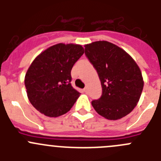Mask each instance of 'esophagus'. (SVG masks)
<instances>
[{
    "mask_svg": "<svg viewBox=\"0 0 161 161\" xmlns=\"http://www.w3.org/2000/svg\"><path fill=\"white\" fill-rule=\"evenodd\" d=\"M84 91H85V93H88V91H89V89H88L87 86H86V87H85V89H84Z\"/></svg>",
    "mask_w": 161,
    "mask_h": 161,
    "instance_id": "esophagus-1",
    "label": "esophagus"
}]
</instances>
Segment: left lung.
<instances>
[{"instance_id":"1","label":"left lung","mask_w":161,"mask_h":161,"mask_svg":"<svg viewBox=\"0 0 161 161\" xmlns=\"http://www.w3.org/2000/svg\"><path fill=\"white\" fill-rule=\"evenodd\" d=\"M85 54L98 74L102 96L92 106L102 117L117 120L125 117L139 102L143 88L141 71L124 50L107 41L85 46Z\"/></svg>"}]
</instances>
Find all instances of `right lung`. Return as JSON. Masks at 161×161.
I'll use <instances>...</instances> for the list:
<instances>
[{
    "label": "right lung",
    "instance_id": "obj_1",
    "mask_svg": "<svg viewBox=\"0 0 161 161\" xmlns=\"http://www.w3.org/2000/svg\"><path fill=\"white\" fill-rule=\"evenodd\" d=\"M84 54L77 44L59 43L38 55L25 76V86L32 106L48 117L69 111L80 93L71 85V70Z\"/></svg>",
    "mask_w": 161,
    "mask_h": 161
}]
</instances>
